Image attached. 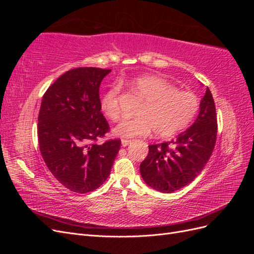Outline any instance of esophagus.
Listing matches in <instances>:
<instances>
[{
	"label": "esophagus",
	"mask_w": 254,
	"mask_h": 254,
	"mask_svg": "<svg viewBox=\"0 0 254 254\" xmlns=\"http://www.w3.org/2000/svg\"><path fill=\"white\" fill-rule=\"evenodd\" d=\"M130 143H131V140H126V139H123V140H122V145H123V146H127V145H129Z\"/></svg>",
	"instance_id": "34e87169"
}]
</instances>
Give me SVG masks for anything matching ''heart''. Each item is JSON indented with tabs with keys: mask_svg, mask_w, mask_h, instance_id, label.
<instances>
[{
	"mask_svg": "<svg viewBox=\"0 0 254 254\" xmlns=\"http://www.w3.org/2000/svg\"><path fill=\"white\" fill-rule=\"evenodd\" d=\"M130 89L144 102L136 115L123 120L113 132L121 137L146 136L152 131L159 137H170L189 126L199 110V98L193 92L180 91L158 76H142L130 82ZM122 87L117 83L105 92L101 107L111 121L121 117Z\"/></svg>",
	"mask_w": 254,
	"mask_h": 254,
	"instance_id": "1",
	"label": "heart"
}]
</instances>
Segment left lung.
Here are the masks:
<instances>
[{
    "label": "left lung",
    "instance_id": "left-lung-1",
    "mask_svg": "<svg viewBox=\"0 0 254 254\" xmlns=\"http://www.w3.org/2000/svg\"><path fill=\"white\" fill-rule=\"evenodd\" d=\"M217 115L210 89L200 103L195 123L176 140L149 145L140 165L144 181L162 193H173L188 186L201 173L216 143Z\"/></svg>",
    "mask_w": 254,
    "mask_h": 254
}]
</instances>
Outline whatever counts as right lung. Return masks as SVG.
Listing matches in <instances>:
<instances>
[{
  "label": "right lung",
  "instance_id": "1",
  "mask_svg": "<svg viewBox=\"0 0 254 254\" xmlns=\"http://www.w3.org/2000/svg\"><path fill=\"white\" fill-rule=\"evenodd\" d=\"M111 70L76 67L43 95L38 115L39 148L53 176L74 193L98 189L108 178L121 140L96 144L110 131L101 112L99 86Z\"/></svg>",
  "mask_w": 254,
  "mask_h": 254
}]
</instances>
